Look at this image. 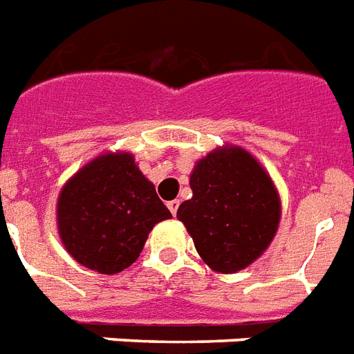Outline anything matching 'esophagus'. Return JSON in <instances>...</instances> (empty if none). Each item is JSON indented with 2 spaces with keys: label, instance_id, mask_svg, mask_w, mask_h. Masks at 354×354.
I'll list each match as a JSON object with an SVG mask.
<instances>
[{
  "label": "esophagus",
  "instance_id": "obj_1",
  "mask_svg": "<svg viewBox=\"0 0 354 354\" xmlns=\"http://www.w3.org/2000/svg\"><path fill=\"white\" fill-rule=\"evenodd\" d=\"M179 205H180V202L179 200H171V202H167V209H169V211H171V215H177V209H179Z\"/></svg>",
  "mask_w": 354,
  "mask_h": 354
}]
</instances>
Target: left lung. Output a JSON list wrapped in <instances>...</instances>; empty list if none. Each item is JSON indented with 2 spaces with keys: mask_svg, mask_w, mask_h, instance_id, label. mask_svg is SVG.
Returning a JSON list of instances; mask_svg holds the SVG:
<instances>
[{
  "mask_svg": "<svg viewBox=\"0 0 354 354\" xmlns=\"http://www.w3.org/2000/svg\"><path fill=\"white\" fill-rule=\"evenodd\" d=\"M192 198L177 209L198 254L215 272L243 270L272 243L281 202L270 175L239 147L218 149L196 164Z\"/></svg>",
  "mask_w": 354,
  "mask_h": 354,
  "instance_id": "obj_1",
  "label": "left lung"
}]
</instances>
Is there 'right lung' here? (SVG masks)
I'll list each match as a JSON object with an SVG mask.
<instances>
[{"mask_svg":"<svg viewBox=\"0 0 354 354\" xmlns=\"http://www.w3.org/2000/svg\"><path fill=\"white\" fill-rule=\"evenodd\" d=\"M169 216L128 152L92 160L58 198L62 243L79 264L107 275L133 264L152 226Z\"/></svg>","mask_w":354,"mask_h":354,"instance_id":"add662e5","label":"right lung"}]
</instances>
